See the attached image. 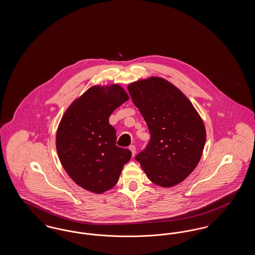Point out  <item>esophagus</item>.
I'll return each mask as SVG.
<instances>
[{"label": "esophagus", "mask_w": 255, "mask_h": 255, "mask_svg": "<svg viewBox=\"0 0 255 255\" xmlns=\"http://www.w3.org/2000/svg\"><path fill=\"white\" fill-rule=\"evenodd\" d=\"M129 149L131 150V152H132L133 156H134V154H135V146L131 145L129 147Z\"/></svg>", "instance_id": "34e87169"}]
</instances>
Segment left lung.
Returning a JSON list of instances; mask_svg holds the SVG:
<instances>
[{
  "instance_id": "obj_1",
  "label": "left lung",
  "mask_w": 255,
  "mask_h": 255,
  "mask_svg": "<svg viewBox=\"0 0 255 255\" xmlns=\"http://www.w3.org/2000/svg\"><path fill=\"white\" fill-rule=\"evenodd\" d=\"M151 138L135 156L148 179L162 187L182 182L202 157L205 124L192 103L167 80L150 77L128 86Z\"/></svg>"
}]
</instances>
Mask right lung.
Segmentation results:
<instances>
[{
	"label": "right lung",
	"instance_id": "1",
	"mask_svg": "<svg viewBox=\"0 0 255 255\" xmlns=\"http://www.w3.org/2000/svg\"><path fill=\"white\" fill-rule=\"evenodd\" d=\"M129 99L118 84L94 86L65 112L56 133L61 164L73 182L101 194L114 187L132 153L116 144L110 116Z\"/></svg>",
	"mask_w": 255,
	"mask_h": 255
}]
</instances>
